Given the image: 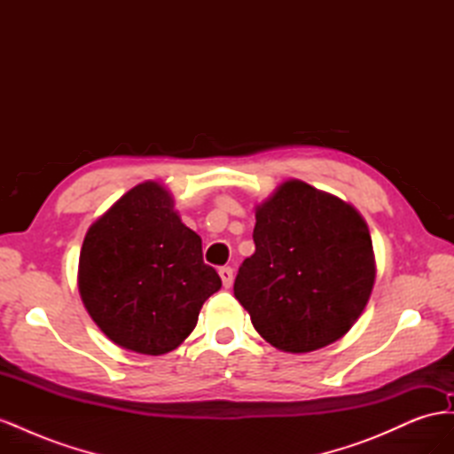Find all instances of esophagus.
Wrapping results in <instances>:
<instances>
[{"label": "esophagus", "instance_id": "esophagus-1", "mask_svg": "<svg viewBox=\"0 0 454 454\" xmlns=\"http://www.w3.org/2000/svg\"><path fill=\"white\" fill-rule=\"evenodd\" d=\"M219 277H222V282L225 287L232 286V278H235V274H232L231 267H219Z\"/></svg>", "mask_w": 454, "mask_h": 454}]
</instances>
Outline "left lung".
<instances>
[{
	"mask_svg": "<svg viewBox=\"0 0 454 454\" xmlns=\"http://www.w3.org/2000/svg\"><path fill=\"white\" fill-rule=\"evenodd\" d=\"M254 242L235 297L272 347L318 350L360 318L375 284V259L369 229L350 204L290 180L257 206Z\"/></svg>",
	"mask_w": 454,
	"mask_h": 454,
	"instance_id": "obj_1",
	"label": "left lung"
}]
</instances>
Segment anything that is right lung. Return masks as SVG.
Returning a JSON list of instances; mask_svg holds the SVG:
<instances>
[{
  "label": "right lung",
  "mask_w": 454,
  "mask_h": 454,
  "mask_svg": "<svg viewBox=\"0 0 454 454\" xmlns=\"http://www.w3.org/2000/svg\"><path fill=\"white\" fill-rule=\"evenodd\" d=\"M222 278L202 259V242L174 212L167 189H130L87 231L79 294L115 345L159 356L193 332Z\"/></svg>",
  "instance_id": "right-lung-1"
}]
</instances>
